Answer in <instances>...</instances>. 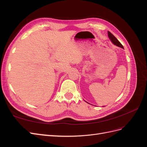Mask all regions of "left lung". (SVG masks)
Wrapping results in <instances>:
<instances>
[{
    "instance_id": "left-lung-1",
    "label": "left lung",
    "mask_w": 147,
    "mask_h": 147,
    "mask_svg": "<svg viewBox=\"0 0 147 147\" xmlns=\"http://www.w3.org/2000/svg\"><path fill=\"white\" fill-rule=\"evenodd\" d=\"M108 34H109V37L110 38V40L112 42V43L113 44H115V45H117L118 47H121V48H123V46L121 45V43H120L118 40V39L116 37H115L112 33H111L110 32H109V31H108Z\"/></svg>"
}]
</instances>
